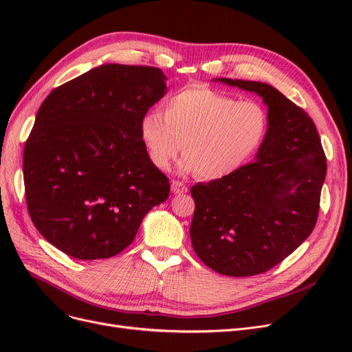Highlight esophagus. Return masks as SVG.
Returning <instances> with one entry per match:
<instances>
[{
  "mask_svg": "<svg viewBox=\"0 0 352 352\" xmlns=\"http://www.w3.org/2000/svg\"><path fill=\"white\" fill-rule=\"evenodd\" d=\"M171 191L174 194H184V192L188 191V187L186 186V184L178 181V179H173V182H171Z\"/></svg>",
  "mask_w": 352,
  "mask_h": 352,
  "instance_id": "34e87169",
  "label": "esophagus"
}]
</instances>
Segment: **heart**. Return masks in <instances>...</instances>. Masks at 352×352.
Masks as SVG:
<instances>
[{
    "instance_id": "heart-1",
    "label": "heart",
    "mask_w": 352,
    "mask_h": 352,
    "mask_svg": "<svg viewBox=\"0 0 352 352\" xmlns=\"http://www.w3.org/2000/svg\"><path fill=\"white\" fill-rule=\"evenodd\" d=\"M270 114L255 100L239 101L206 85L184 88L148 111L140 133L150 160L168 170L184 148L181 170L204 179L226 178L250 162L270 134Z\"/></svg>"
}]
</instances>
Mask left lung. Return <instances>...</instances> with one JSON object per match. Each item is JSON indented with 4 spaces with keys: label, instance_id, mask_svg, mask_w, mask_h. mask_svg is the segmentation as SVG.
Returning <instances> with one entry per match:
<instances>
[{
    "label": "left lung",
    "instance_id": "obj_1",
    "mask_svg": "<svg viewBox=\"0 0 352 352\" xmlns=\"http://www.w3.org/2000/svg\"><path fill=\"white\" fill-rule=\"evenodd\" d=\"M218 81L263 97L270 134L254 162L191 188L190 235L207 267L228 276H251L280 264L312 232L327 157L312 118L278 89L256 81Z\"/></svg>",
    "mask_w": 352,
    "mask_h": 352
}]
</instances>
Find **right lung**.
I'll return each instance as SVG.
<instances>
[{"instance_id": "obj_1", "label": "right lung", "mask_w": 352, "mask_h": 352, "mask_svg": "<svg viewBox=\"0 0 352 352\" xmlns=\"http://www.w3.org/2000/svg\"><path fill=\"white\" fill-rule=\"evenodd\" d=\"M157 67L105 64L57 88L25 141L23 173L35 228L78 260L120 254L170 195L148 157L144 116L165 94Z\"/></svg>"}]
</instances>
